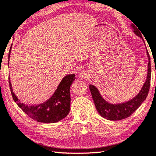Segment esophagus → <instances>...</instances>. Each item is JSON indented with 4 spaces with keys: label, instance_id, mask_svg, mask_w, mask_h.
<instances>
[{
    "label": "esophagus",
    "instance_id": "obj_1",
    "mask_svg": "<svg viewBox=\"0 0 156 156\" xmlns=\"http://www.w3.org/2000/svg\"><path fill=\"white\" fill-rule=\"evenodd\" d=\"M87 75H88V73L86 71H82L79 73V78H81V79H83V78H86Z\"/></svg>",
    "mask_w": 156,
    "mask_h": 156
}]
</instances>
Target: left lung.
<instances>
[{
    "label": "left lung",
    "instance_id": "left-lung-1",
    "mask_svg": "<svg viewBox=\"0 0 156 156\" xmlns=\"http://www.w3.org/2000/svg\"><path fill=\"white\" fill-rule=\"evenodd\" d=\"M130 27L133 29V32L137 36H138L139 38L142 39V41L144 42L142 35L140 33V30L139 31V28L138 29L133 24L130 25ZM146 55L147 57H148V63L146 81L143 83V86H142V88H141L140 90L139 91L138 94L133 98L123 103H109L103 98L102 95L100 93L98 89L96 87L91 84L89 86V88H90L95 108H96V110L98 112V113L103 118L109 120H119L125 119V118L129 117L131 114H133V113H134L140 107V105L142 104L143 101L146 99L149 88H150L151 76V59L147 48Z\"/></svg>",
    "mask_w": 156,
    "mask_h": 156
}]
</instances>
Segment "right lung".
Returning a JSON list of instances; mask_svg holds the SVG:
<instances>
[{
  "label": "right lung",
  "mask_w": 156,
  "mask_h": 156,
  "mask_svg": "<svg viewBox=\"0 0 156 156\" xmlns=\"http://www.w3.org/2000/svg\"><path fill=\"white\" fill-rule=\"evenodd\" d=\"M11 48L12 45L8 53V63ZM75 78V74L66 75L60 82L53 94L46 101L36 105H27L20 103V100L13 93L10 77L9 86L14 101L29 117L40 123H53L65 118L69 113L70 106V88Z\"/></svg>",
  "instance_id": "right-lung-1"
}]
</instances>
